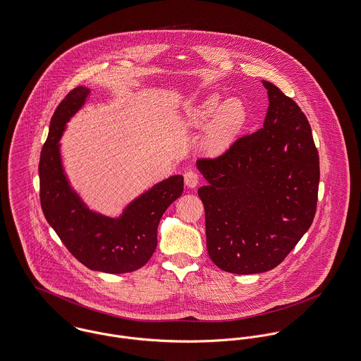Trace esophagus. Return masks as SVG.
<instances>
[{"mask_svg": "<svg viewBox=\"0 0 361 361\" xmlns=\"http://www.w3.org/2000/svg\"><path fill=\"white\" fill-rule=\"evenodd\" d=\"M184 181L188 188H195L199 183V174L194 170H188L184 173Z\"/></svg>", "mask_w": 361, "mask_h": 361, "instance_id": "esophagus-1", "label": "esophagus"}]
</instances>
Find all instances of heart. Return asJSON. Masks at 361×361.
I'll return each instance as SVG.
<instances>
[{
	"mask_svg": "<svg viewBox=\"0 0 361 361\" xmlns=\"http://www.w3.org/2000/svg\"><path fill=\"white\" fill-rule=\"evenodd\" d=\"M203 147L209 152H219L226 148L242 130L247 119L245 104L238 99H228L221 103L219 94H212L199 103L191 114V123L202 126L209 119Z\"/></svg>",
	"mask_w": 361,
	"mask_h": 361,
	"instance_id": "heart-1",
	"label": "heart"
}]
</instances>
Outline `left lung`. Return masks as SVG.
Returning a JSON list of instances; mask_svg holds the SVG:
<instances>
[{
  "instance_id": "1",
  "label": "left lung",
  "mask_w": 361,
  "mask_h": 361,
  "mask_svg": "<svg viewBox=\"0 0 361 361\" xmlns=\"http://www.w3.org/2000/svg\"><path fill=\"white\" fill-rule=\"evenodd\" d=\"M262 83L269 99L264 128L196 162L207 180L197 195L209 257L236 275L278 267L312 225L317 204L319 152L305 114L278 86Z\"/></svg>"
}]
</instances>
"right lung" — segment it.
Returning <instances> with one entry per match:
<instances>
[{
	"label": "right lung",
	"mask_w": 361,
	"mask_h": 361,
	"mask_svg": "<svg viewBox=\"0 0 361 361\" xmlns=\"http://www.w3.org/2000/svg\"><path fill=\"white\" fill-rule=\"evenodd\" d=\"M90 90L78 86L57 106L39 158V199L44 216L67 250L92 271L126 274L140 269L157 249V233L167 207L183 194V176H171L140 195L119 219L90 212L64 176L59 140Z\"/></svg>",
	"instance_id": "add662e5"
}]
</instances>
